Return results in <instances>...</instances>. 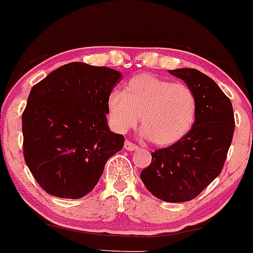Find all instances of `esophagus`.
<instances>
[{
  "instance_id": "1",
  "label": "esophagus",
  "mask_w": 253,
  "mask_h": 253,
  "mask_svg": "<svg viewBox=\"0 0 253 253\" xmlns=\"http://www.w3.org/2000/svg\"><path fill=\"white\" fill-rule=\"evenodd\" d=\"M124 149L127 151H136L138 150V145L130 141H126V143H124Z\"/></svg>"
}]
</instances>
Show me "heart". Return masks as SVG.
Here are the masks:
<instances>
[{
	"mask_svg": "<svg viewBox=\"0 0 253 253\" xmlns=\"http://www.w3.org/2000/svg\"><path fill=\"white\" fill-rule=\"evenodd\" d=\"M141 115L143 135L156 145H171L192 129L197 98L185 83L137 75L127 81L124 90L109 93L108 116L114 129L124 133L138 124Z\"/></svg>",
	"mask_w": 253,
	"mask_h": 253,
	"instance_id": "b5f03b06",
	"label": "heart"
}]
</instances>
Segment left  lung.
Listing matches in <instances>:
<instances>
[{"mask_svg": "<svg viewBox=\"0 0 253 253\" xmlns=\"http://www.w3.org/2000/svg\"><path fill=\"white\" fill-rule=\"evenodd\" d=\"M193 90L197 116L178 142L151 152L141 179L155 197L182 203L196 198L222 172L235 131L230 98L213 80L192 68L169 70Z\"/></svg>", "mask_w": 253, "mask_h": 253, "instance_id": "left-lung-1", "label": "left lung"}]
</instances>
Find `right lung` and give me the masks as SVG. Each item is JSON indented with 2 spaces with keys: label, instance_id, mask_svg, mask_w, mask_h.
I'll return each mask as SVG.
<instances>
[{
  "label": "right lung",
  "instance_id": "1",
  "mask_svg": "<svg viewBox=\"0 0 253 253\" xmlns=\"http://www.w3.org/2000/svg\"><path fill=\"white\" fill-rule=\"evenodd\" d=\"M121 73L82 62L62 65L33 86L22 114L23 156L46 193L82 198L124 136L109 130L108 96Z\"/></svg>",
  "mask_w": 253,
  "mask_h": 253
}]
</instances>
